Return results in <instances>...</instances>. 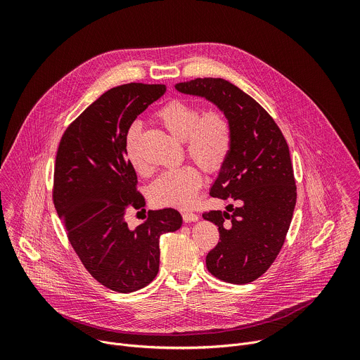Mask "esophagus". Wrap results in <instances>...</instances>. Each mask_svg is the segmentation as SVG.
Listing matches in <instances>:
<instances>
[{
	"label": "esophagus",
	"instance_id": "esophagus-1",
	"mask_svg": "<svg viewBox=\"0 0 360 360\" xmlns=\"http://www.w3.org/2000/svg\"><path fill=\"white\" fill-rule=\"evenodd\" d=\"M182 218H184V222L185 224H191V222H196L199 219V217L196 214H192V212H184L182 214Z\"/></svg>",
	"mask_w": 360,
	"mask_h": 360
}]
</instances>
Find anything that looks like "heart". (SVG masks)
<instances>
[{
  "label": "heart",
  "instance_id": "1",
  "mask_svg": "<svg viewBox=\"0 0 360 360\" xmlns=\"http://www.w3.org/2000/svg\"><path fill=\"white\" fill-rule=\"evenodd\" d=\"M157 117L176 139L185 141L189 157L205 171L217 172L224 167L232 145V131L221 111L202 112L186 101L174 99ZM138 136L139 125L134 124L125 136V155L135 169L142 171L143 165L136 152ZM200 185V172L192 165H184L162 172L152 182L149 196L160 207L188 208L195 202Z\"/></svg>",
  "mask_w": 360,
  "mask_h": 360
}]
</instances>
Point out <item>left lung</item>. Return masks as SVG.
Listing matches in <instances>:
<instances>
[{"mask_svg": "<svg viewBox=\"0 0 360 360\" xmlns=\"http://www.w3.org/2000/svg\"><path fill=\"white\" fill-rule=\"evenodd\" d=\"M175 88L212 102L229 121L231 150L210 193L238 207L202 215L219 231L207 268L228 283L253 282L276 259L292 221L296 185L289 146L274 118L229 81L196 78Z\"/></svg>", "mask_w": 360, "mask_h": 360, "instance_id": "left-lung-1", "label": "left lung"}]
</instances>
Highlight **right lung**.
<instances>
[{
  "label": "right lung",
  "instance_id": "add662e5",
  "mask_svg": "<svg viewBox=\"0 0 360 360\" xmlns=\"http://www.w3.org/2000/svg\"><path fill=\"white\" fill-rule=\"evenodd\" d=\"M165 85L125 84L102 94L67 128L56 160L54 205L85 269L120 293L149 285L160 271V238L182 225L176 210L148 214L136 228L128 210L145 207L125 136Z\"/></svg>",
  "mask_w": 360,
  "mask_h": 360
}]
</instances>
